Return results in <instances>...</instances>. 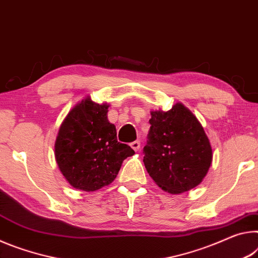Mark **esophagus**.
<instances>
[{"label":"esophagus","instance_id":"34e87169","mask_svg":"<svg viewBox=\"0 0 258 258\" xmlns=\"http://www.w3.org/2000/svg\"><path fill=\"white\" fill-rule=\"evenodd\" d=\"M130 146H132V149L134 151H138L139 147H141V143H139L138 141H135L132 143V144H130Z\"/></svg>","mask_w":258,"mask_h":258}]
</instances>
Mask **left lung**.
I'll use <instances>...</instances> for the list:
<instances>
[{
    "label": "left lung",
    "instance_id": "obj_1",
    "mask_svg": "<svg viewBox=\"0 0 258 258\" xmlns=\"http://www.w3.org/2000/svg\"><path fill=\"white\" fill-rule=\"evenodd\" d=\"M150 132L143 150L147 172L172 194L199 185L212 164L209 139L197 117L181 104L167 112H151Z\"/></svg>",
    "mask_w": 258,
    "mask_h": 258
}]
</instances>
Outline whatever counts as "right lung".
Masks as SVG:
<instances>
[{
    "label": "right lung",
    "mask_w": 258,
    "mask_h": 258,
    "mask_svg": "<svg viewBox=\"0 0 258 258\" xmlns=\"http://www.w3.org/2000/svg\"><path fill=\"white\" fill-rule=\"evenodd\" d=\"M108 105L89 98L66 116L54 144L58 167L75 188L92 192L111 184L123 160L135 153L116 139L115 125L107 120Z\"/></svg>",
    "instance_id": "1"
}]
</instances>
